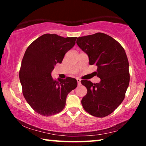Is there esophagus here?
I'll use <instances>...</instances> for the list:
<instances>
[{
    "mask_svg": "<svg viewBox=\"0 0 146 146\" xmlns=\"http://www.w3.org/2000/svg\"><path fill=\"white\" fill-rule=\"evenodd\" d=\"M76 81H77V82H78V85L80 86L81 84V83H80L81 80H80V78H76Z\"/></svg>",
    "mask_w": 146,
    "mask_h": 146,
    "instance_id": "1",
    "label": "esophagus"
}]
</instances>
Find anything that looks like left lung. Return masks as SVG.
I'll list each match as a JSON object with an SVG mask.
<instances>
[{
    "label": "left lung",
    "mask_w": 146,
    "mask_h": 146,
    "mask_svg": "<svg viewBox=\"0 0 146 146\" xmlns=\"http://www.w3.org/2000/svg\"><path fill=\"white\" fill-rule=\"evenodd\" d=\"M76 44L89 57V64L96 65L99 83L81 80L87 88L82 98L85 111L97 117L113 113L124 99L129 83V62L124 49L111 36L102 33L78 37Z\"/></svg>",
    "instance_id": "left-lung-1"
}]
</instances>
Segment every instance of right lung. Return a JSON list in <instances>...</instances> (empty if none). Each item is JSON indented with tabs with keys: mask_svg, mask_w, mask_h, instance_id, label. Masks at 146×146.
<instances>
[{
	"mask_svg": "<svg viewBox=\"0 0 146 146\" xmlns=\"http://www.w3.org/2000/svg\"><path fill=\"white\" fill-rule=\"evenodd\" d=\"M76 37L44 34L27 48L21 63L19 78L25 99L35 111L43 116L60 112L68 94L77 86L75 78L54 80L51 72L75 44Z\"/></svg>",
	"mask_w": 146,
	"mask_h": 146,
	"instance_id": "obj_1",
	"label": "right lung"
}]
</instances>
